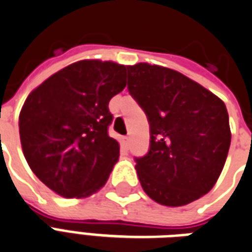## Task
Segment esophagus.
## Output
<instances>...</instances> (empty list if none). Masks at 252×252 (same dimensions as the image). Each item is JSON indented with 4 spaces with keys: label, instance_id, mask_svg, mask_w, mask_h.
Here are the masks:
<instances>
[{
    "label": "esophagus",
    "instance_id": "1",
    "mask_svg": "<svg viewBox=\"0 0 252 252\" xmlns=\"http://www.w3.org/2000/svg\"><path fill=\"white\" fill-rule=\"evenodd\" d=\"M128 142H130V138L126 137V135H124V137L121 138V144H122V146H124L125 149H128Z\"/></svg>",
    "mask_w": 252,
    "mask_h": 252
}]
</instances>
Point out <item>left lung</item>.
<instances>
[{
  "mask_svg": "<svg viewBox=\"0 0 252 252\" xmlns=\"http://www.w3.org/2000/svg\"><path fill=\"white\" fill-rule=\"evenodd\" d=\"M127 90L150 127L149 152L134 158L145 193L168 207L208 193L231 144L223 100L183 73L148 63L127 67Z\"/></svg>",
  "mask_w": 252,
  "mask_h": 252,
  "instance_id": "left-lung-1",
  "label": "left lung"
}]
</instances>
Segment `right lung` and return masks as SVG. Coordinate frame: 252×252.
<instances>
[{
  "instance_id": "obj_1",
  "label": "right lung",
  "mask_w": 252,
  "mask_h": 252,
  "mask_svg": "<svg viewBox=\"0 0 252 252\" xmlns=\"http://www.w3.org/2000/svg\"><path fill=\"white\" fill-rule=\"evenodd\" d=\"M126 65L82 60L29 94L18 118L20 139L33 173L60 196L87 197L102 188L118 161L108 135V102L126 86Z\"/></svg>"
}]
</instances>
